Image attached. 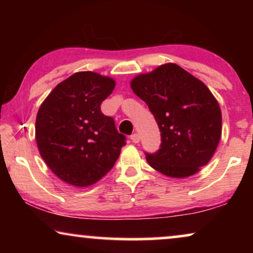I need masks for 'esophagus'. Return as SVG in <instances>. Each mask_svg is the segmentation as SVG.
<instances>
[{"label":"esophagus","mask_w":253,"mask_h":253,"mask_svg":"<svg viewBox=\"0 0 253 253\" xmlns=\"http://www.w3.org/2000/svg\"><path fill=\"white\" fill-rule=\"evenodd\" d=\"M130 139L132 140V143H134V144L139 143V140H140V138H139V134H138V133H133V134H131Z\"/></svg>","instance_id":"esophagus-1"}]
</instances>
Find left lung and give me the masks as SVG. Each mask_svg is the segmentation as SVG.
<instances>
[{
    "instance_id": "1",
    "label": "left lung",
    "mask_w": 253,
    "mask_h": 253,
    "mask_svg": "<svg viewBox=\"0 0 253 253\" xmlns=\"http://www.w3.org/2000/svg\"><path fill=\"white\" fill-rule=\"evenodd\" d=\"M161 132L160 148L148 165L170 177L196 174L213 157L221 138V110L206 85L177 64L168 63L131 82Z\"/></svg>"
}]
</instances>
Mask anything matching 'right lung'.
<instances>
[{
	"label": "right lung",
	"mask_w": 253,
	"mask_h": 253,
	"mask_svg": "<svg viewBox=\"0 0 253 253\" xmlns=\"http://www.w3.org/2000/svg\"><path fill=\"white\" fill-rule=\"evenodd\" d=\"M115 87L112 78L77 72L60 83L40 106L36 138L41 158L62 181L88 186L114 167L126 137L101 103Z\"/></svg>",
	"instance_id": "add662e5"
}]
</instances>
